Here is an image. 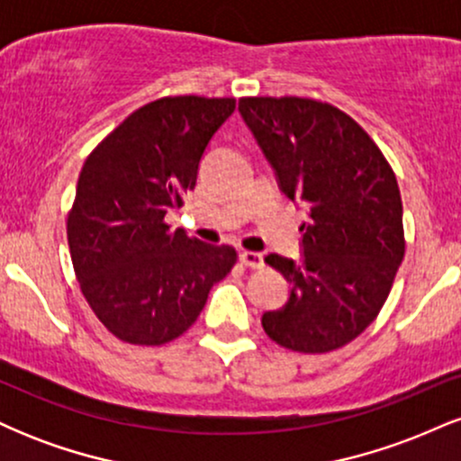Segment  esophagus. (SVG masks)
Returning <instances> with one entry per match:
<instances>
[{
  "label": "esophagus",
  "mask_w": 461,
  "mask_h": 461,
  "mask_svg": "<svg viewBox=\"0 0 461 461\" xmlns=\"http://www.w3.org/2000/svg\"><path fill=\"white\" fill-rule=\"evenodd\" d=\"M240 262L249 268H262L264 258L262 253H256V251H240Z\"/></svg>",
  "instance_id": "esophagus-1"
}]
</instances>
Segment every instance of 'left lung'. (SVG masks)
<instances>
[{
    "mask_svg": "<svg viewBox=\"0 0 461 461\" xmlns=\"http://www.w3.org/2000/svg\"><path fill=\"white\" fill-rule=\"evenodd\" d=\"M242 119L290 199L310 205L303 260L268 253L290 299L262 327L279 347L330 353L377 319L405 256L396 176L375 140L336 105L310 97H242Z\"/></svg>",
    "mask_w": 461,
    "mask_h": 461,
    "instance_id": "1",
    "label": "left lung"
}]
</instances>
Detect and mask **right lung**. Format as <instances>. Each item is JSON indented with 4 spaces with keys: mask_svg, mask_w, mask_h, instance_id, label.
Here are the masks:
<instances>
[{
    "mask_svg": "<svg viewBox=\"0 0 461 461\" xmlns=\"http://www.w3.org/2000/svg\"><path fill=\"white\" fill-rule=\"evenodd\" d=\"M234 108V97H160L134 110L84 162L67 219L68 251L84 299L119 340H176L234 268V247L208 245L164 221L194 188L201 156Z\"/></svg>",
    "mask_w": 461,
    "mask_h": 461,
    "instance_id": "obj_1",
    "label": "right lung"
}]
</instances>
